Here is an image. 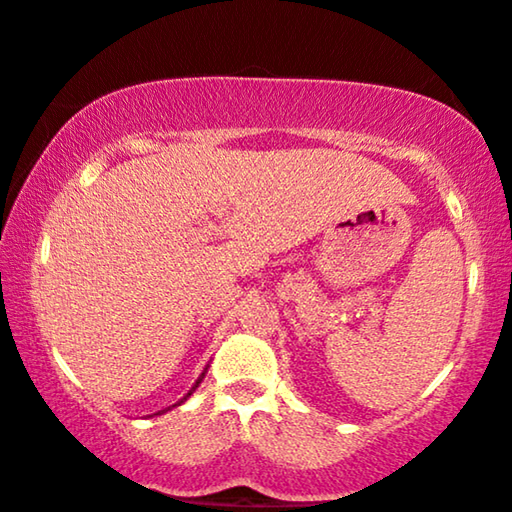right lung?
<instances>
[{
	"instance_id": "add662e5",
	"label": "right lung",
	"mask_w": 512,
	"mask_h": 512,
	"mask_svg": "<svg viewBox=\"0 0 512 512\" xmlns=\"http://www.w3.org/2000/svg\"><path fill=\"white\" fill-rule=\"evenodd\" d=\"M202 378H204V374H202ZM202 378H199V381H202ZM199 381H197V383H195V388H197V386H199ZM195 388H192V390H195ZM192 390H190V393H192ZM190 393H188V395H190ZM188 395H185V397H188ZM185 397H183V400H185ZM183 400H181V402H183ZM181 402H178V404H181Z\"/></svg>"
}]
</instances>
